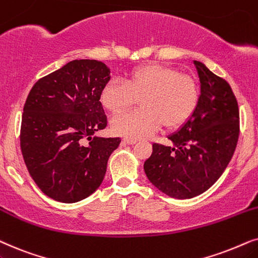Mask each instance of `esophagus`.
I'll list each match as a JSON object with an SVG mask.
<instances>
[{"mask_svg":"<svg viewBox=\"0 0 258 258\" xmlns=\"http://www.w3.org/2000/svg\"><path fill=\"white\" fill-rule=\"evenodd\" d=\"M122 142L125 144H128V145H133V144L137 143V139H135V138H123Z\"/></svg>","mask_w":258,"mask_h":258,"instance_id":"esophagus-1","label":"esophagus"}]
</instances>
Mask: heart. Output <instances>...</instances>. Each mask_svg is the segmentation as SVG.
<instances>
[{
    "label": "heart",
    "mask_w": 258,
    "mask_h": 258,
    "mask_svg": "<svg viewBox=\"0 0 258 258\" xmlns=\"http://www.w3.org/2000/svg\"><path fill=\"white\" fill-rule=\"evenodd\" d=\"M139 100L143 108L113 116V132L136 139L151 135L163 123L171 128L183 125L197 108L198 84L172 68L145 64L133 70L126 81L108 80L100 93L102 106L111 112L123 111Z\"/></svg>",
    "instance_id": "b5f03b06"
}]
</instances>
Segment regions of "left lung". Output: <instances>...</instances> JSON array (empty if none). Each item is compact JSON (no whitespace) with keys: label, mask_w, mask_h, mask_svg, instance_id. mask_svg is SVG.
<instances>
[{"label":"left lung","mask_w":258,"mask_h":258,"mask_svg":"<svg viewBox=\"0 0 258 258\" xmlns=\"http://www.w3.org/2000/svg\"><path fill=\"white\" fill-rule=\"evenodd\" d=\"M201 95L191 118L167 138L172 146L153 144L144 164L149 180L169 197L203 194L222 176L239 136V109L231 87L204 63L194 61Z\"/></svg>","instance_id":"8db88e82"}]
</instances>
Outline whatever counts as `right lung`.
<instances>
[{
	"label": "right lung",
	"instance_id": "right-lung-1",
	"mask_svg": "<svg viewBox=\"0 0 258 258\" xmlns=\"http://www.w3.org/2000/svg\"><path fill=\"white\" fill-rule=\"evenodd\" d=\"M109 73L101 61L73 60L36 81L27 97L22 156L37 186L55 201L75 203L93 194L121 142L93 137L107 126L100 93Z\"/></svg>",
	"mask_w": 258,
	"mask_h": 258
}]
</instances>
